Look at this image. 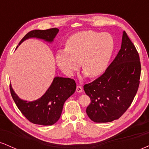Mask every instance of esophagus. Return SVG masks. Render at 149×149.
<instances>
[{
	"label": "esophagus",
	"instance_id": "obj_1",
	"mask_svg": "<svg viewBox=\"0 0 149 149\" xmlns=\"http://www.w3.org/2000/svg\"><path fill=\"white\" fill-rule=\"evenodd\" d=\"M76 92H83V88H81V86H80V85H77L76 86Z\"/></svg>",
	"mask_w": 149,
	"mask_h": 149
}]
</instances>
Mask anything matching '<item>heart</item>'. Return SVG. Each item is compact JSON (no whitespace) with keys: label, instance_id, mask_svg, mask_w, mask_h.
<instances>
[{"label":"heart","instance_id":"heart-1","mask_svg":"<svg viewBox=\"0 0 149 149\" xmlns=\"http://www.w3.org/2000/svg\"><path fill=\"white\" fill-rule=\"evenodd\" d=\"M115 42L112 36L94 31H83L71 35L66 49L57 53L56 60L64 73L72 76L81 61L85 73L96 77L107 69L112 57Z\"/></svg>","mask_w":149,"mask_h":149}]
</instances>
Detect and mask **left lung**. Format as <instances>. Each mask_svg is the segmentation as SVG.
<instances>
[{
	"instance_id": "obj_1",
	"label": "left lung",
	"mask_w": 149,
	"mask_h": 149,
	"mask_svg": "<svg viewBox=\"0 0 149 149\" xmlns=\"http://www.w3.org/2000/svg\"><path fill=\"white\" fill-rule=\"evenodd\" d=\"M141 76L139 53L125 31L121 48L102 76L83 86L91 100L88 117L95 123L118 119L130 107L137 92Z\"/></svg>"
}]
</instances>
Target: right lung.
Here are the masks:
<instances>
[{
  "label": "right lung",
  "instance_id": "1",
  "mask_svg": "<svg viewBox=\"0 0 149 149\" xmlns=\"http://www.w3.org/2000/svg\"><path fill=\"white\" fill-rule=\"evenodd\" d=\"M58 31L57 28L31 31L26 34L19 45L29 38H38L52 42ZM76 88L74 80L55 77L48 90L40 99L27 102L19 98L10 85L12 97L22 113L31 123L40 125H52L57 122L61 116L64 102L74 93Z\"/></svg>",
  "mask_w": 149,
  "mask_h": 149
}]
</instances>
